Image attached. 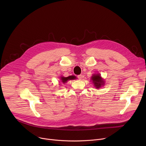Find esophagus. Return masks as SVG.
I'll list each match as a JSON object with an SVG mask.
<instances>
[{"label":"esophagus","mask_w":146,"mask_h":146,"mask_svg":"<svg viewBox=\"0 0 146 146\" xmlns=\"http://www.w3.org/2000/svg\"><path fill=\"white\" fill-rule=\"evenodd\" d=\"M77 77H78V78L79 80H81V79L82 78V76L81 74H80V75H78V76H77Z\"/></svg>","instance_id":"esophagus-1"}]
</instances>
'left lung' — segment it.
Here are the masks:
<instances>
[{
	"label": "left lung",
	"mask_w": 146,
	"mask_h": 146,
	"mask_svg": "<svg viewBox=\"0 0 146 146\" xmlns=\"http://www.w3.org/2000/svg\"><path fill=\"white\" fill-rule=\"evenodd\" d=\"M91 80L94 83V87L98 89L100 88L104 84V81L100 74H94L92 75L91 77Z\"/></svg>",
	"instance_id": "8db88e82"
}]
</instances>
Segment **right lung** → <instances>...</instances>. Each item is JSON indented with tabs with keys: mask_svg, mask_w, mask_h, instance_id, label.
I'll use <instances>...</instances> for the list:
<instances>
[{
	"mask_svg": "<svg viewBox=\"0 0 146 146\" xmlns=\"http://www.w3.org/2000/svg\"><path fill=\"white\" fill-rule=\"evenodd\" d=\"M76 79V76H68L67 77H62L61 76L60 77V81L64 83V84H65V83H66L68 80H74Z\"/></svg>",
	"mask_w": 146,
	"mask_h": 146,
	"instance_id": "right-lung-1",
	"label": "right lung"
}]
</instances>
